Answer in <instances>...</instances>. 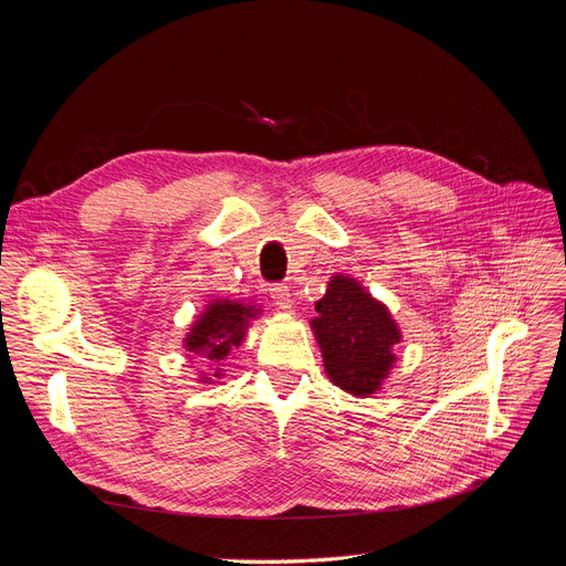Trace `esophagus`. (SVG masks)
Masks as SVG:
<instances>
[{
	"label": "esophagus",
	"instance_id": "34e87169",
	"mask_svg": "<svg viewBox=\"0 0 566 566\" xmlns=\"http://www.w3.org/2000/svg\"><path fill=\"white\" fill-rule=\"evenodd\" d=\"M269 295L273 304L281 306V310H290V306H293V295H290V287L285 283H273L269 287Z\"/></svg>",
	"mask_w": 566,
	"mask_h": 566
}]
</instances>
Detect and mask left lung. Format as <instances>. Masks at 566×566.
<instances>
[{"label": "left lung", "mask_w": 566, "mask_h": 566, "mask_svg": "<svg viewBox=\"0 0 566 566\" xmlns=\"http://www.w3.org/2000/svg\"><path fill=\"white\" fill-rule=\"evenodd\" d=\"M316 312L312 328L328 378L354 397L378 391L394 364L391 347L401 339L385 304L354 279L335 276Z\"/></svg>", "instance_id": "obj_1"}]
</instances>
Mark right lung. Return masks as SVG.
<instances>
[{
  "label": "right lung",
  "instance_id": "add662e5",
  "mask_svg": "<svg viewBox=\"0 0 566 566\" xmlns=\"http://www.w3.org/2000/svg\"><path fill=\"white\" fill-rule=\"evenodd\" d=\"M252 316V306L238 304L231 300L212 302L186 337L188 352L205 354L210 361H221V358L229 356L231 347L241 345L245 337L248 318Z\"/></svg>",
  "mask_w": 566,
  "mask_h": 566
}]
</instances>
